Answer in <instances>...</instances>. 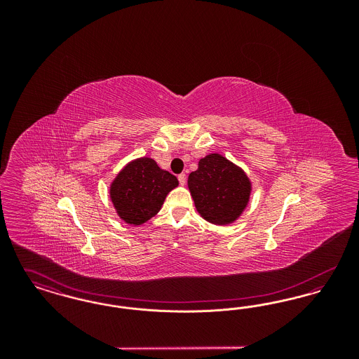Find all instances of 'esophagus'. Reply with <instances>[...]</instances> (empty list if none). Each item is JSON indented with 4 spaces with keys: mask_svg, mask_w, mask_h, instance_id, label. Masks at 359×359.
Here are the masks:
<instances>
[{
    "mask_svg": "<svg viewBox=\"0 0 359 359\" xmlns=\"http://www.w3.org/2000/svg\"><path fill=\"white\" fill-rule=\"evenodd\" d=\"M177 179H179L180 186H186V173H180V175L177 176Z\"/></svg>",
    "mask_w": 359,
    "mask_h": 359,
    "instance_id": "34e87169",
    "label": "esophagus"
}]
</instances>
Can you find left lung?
I'll return each instance as SVG.
<instances>
[{"label": "left lung", "mask_w": 359, "mask_h": 359, "mask_svg": "<svg viewBox=\"0 0 359 359\" xmlns=\"http://www.w3.org/2000/svg\"><path fill=\"white\" fill-rule=\"evenodd\" d=\"M187 184L199 215L218 226L238 219L253 189L246 172L219 154L201 158L198 170L189 173Z\"/></svg>", "instance_id": "1"}]
</instances>
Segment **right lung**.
Here are the masks:
<instances>
[{
    "label": "right lung",
    "mask_w": 359,
    "mask_h": 359,
    "mask_svg": "<svg viewBox=\"0 0 359 359\" xmlns=\"http://www.w3.org/2000/svg\"><path fill=\"white\" fill-rule=\"evenodd\" d=\"M179 186L176 176L161 170L154 158L130 160L109 187L110 201L123 222L140 226L161 210L167 195Z\"/></svg>",
    "instance_id": "right-lung-1"
}]
</instances>
